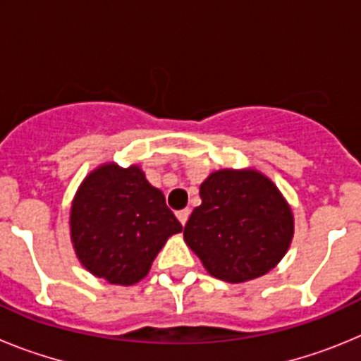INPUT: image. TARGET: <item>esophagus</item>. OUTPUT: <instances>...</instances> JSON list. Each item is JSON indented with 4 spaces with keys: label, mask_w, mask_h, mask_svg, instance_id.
<instances>
[{
    "label": "esophagus",
    "mask_w": 361,
    "mask_h": 361,
    "mask_svg": "<svg viewBox=\"0 0 361 361\" xmlns=\"http://www.w3.org/2000/svg\"><path fill=\"white\" fill-rule=\"evenodd\" d=\"M188 216H190V209H180V212H177V219L183 226L188 222Z\"/></svg>",
    "instance_id": "1"
}]
</instances>
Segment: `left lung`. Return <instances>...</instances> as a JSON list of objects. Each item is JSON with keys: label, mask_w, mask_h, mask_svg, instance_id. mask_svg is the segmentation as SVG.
<instances>
[{"label": "left lung", "mask_w": 361, "mask_h": 361, "mask_svg": "<svg viewBox=\"0 0 361 361\" xmlns=\"http://www.w3.org/2000/svg\"><path fill=\"white\" fill-rule=\"evenodd\" d=\"M202 204L184 240L215 279L238 283L266 275L293 238V213L279 188L255 170H220L200 184Z\"/></svg>", "instance_id": "left-lung-1"}]
</instances>
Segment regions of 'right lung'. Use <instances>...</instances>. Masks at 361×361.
<instances>
[{
    "label": "right lung",
    "instance_id": "obj_1",
    "mask_svg": "<svg viewBox=\"0 0 361 361\" xmlns=\"http://www.w3.org/2000/svg\"><path fill=\"white\" fill-rule=\"evenodd\" d=\"M70 229L73 250L92 275L132 286L148 275L164 242L183 226L141 168L104 164L79 188Z\"/></svg>",
    "mask_w": 361,
    "mask_h": 361
}]
</instances>
